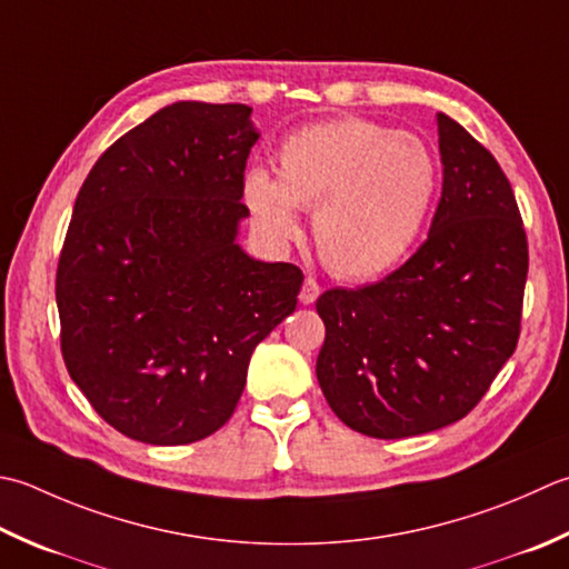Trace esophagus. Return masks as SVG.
<instances>
[{"mask_svg":"<svg viewBox=\"0 0 569 569\" xmlns=\"http://www.w3.org/2000/svg\"><path fill=\"white\" fill-rule=\"evenodd\" d=\"M318 296H320V283L316 281V278H306L303 288H300V296H298L300 303H303V306L316 303Z\"/></svg>","mask_w":569,"mask_h":569,"instance_id":"obj_1","label":"esophagus"}]
</instances>
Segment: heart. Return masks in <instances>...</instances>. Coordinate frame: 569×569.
I'll use <instances>...</instances> for the list:
<instances>
[{
    "mask_svg": "<svg viewBox=\"0 0 569 569\" xmlns=\"http://www.w3.org/2000/svg\"><path fill=\"white\" fill-rule=\"evenodd\" d=\"M278 180L243 177V202L266 237L291 241L296 209L313 211V241L330 273L370 281L405 259L437 194L427 142L365 118L318 122L288 136L276 152Z\"/></svg>",
    "mask_w": 569,
    "mask_h": 569,
    "instance_id": "obj_1",
    "label": "heart"
}]
</instances>
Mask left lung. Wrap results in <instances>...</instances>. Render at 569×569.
Masks as SVG:
<instances>
[{"label":"left lung","mask_w":569,"mask_h":569,"mask_svg":"<svg viewBox=\"0 0 569 569\" xmlns=\"http://www.w3.org/2000/svg\"><path fill=\"white\" fill-rule=\"evenodd\" d=\"M443 184L427 241L382 281L332 288L316 375L342 425L405 439L463 419L520 336L528 239L508 177L439 113Z\"/></svg>","instance_id":"1"}]
</instances>
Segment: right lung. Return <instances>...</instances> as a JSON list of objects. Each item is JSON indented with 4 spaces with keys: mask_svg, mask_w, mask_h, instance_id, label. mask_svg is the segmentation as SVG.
<instances>
[{
    "mask_svg": "<svg viewBox=\"0 0 569 569\" xmlns=\"http://www.w3.org/2000/svg\"><path fill=\"white\" fill-rule=\"evenodd\" d=\"M251 108L180 100L100 154L56 271L71 380L126 437L177 447L224 427L249 360L298 303L293 263L237 243Z\"/></svg>",
    "mask_w": 569,
    "mask_h": 569,
    "instance_id": "right-lung-1",
    "label": "right lung"
}]
</instances>
